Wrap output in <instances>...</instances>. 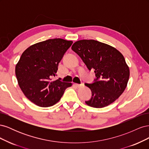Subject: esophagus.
I'll return each instance as SVG.
<instances>
[{"label":"esophagus","instance_id":"obj_1","mask_svg":"<svg viewBox=\"0 0 149 149\" xmlns=\"http://www.w3.org/2000/svg\"><path fill=\"white\" fill-rule=\"evenodd\" d=\"M74 86H76V88H81V86H83V84L82 83V84H79L74 83Z\"/></svg>","mask_w":149,"mask_h":149}]
</instances>
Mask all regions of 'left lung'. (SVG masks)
Segmentation results:
<instances>
[{"label": "left lung", "mask_w": 149, "mask_h": 149, "mask_svg": "<svg viewBox=\"0 0 149 149\" xmlns=\"http://www.w3.org/2000/svg\"><path fill=\"white\" fill-rule=\"evenodd\" d=\"M71 49L88 69L95 73L94 81L84 84L92 93L91 99L85 102L93 107L102 108L118 99L127 86L130 74L123 55L115 48L94 40H79Z\"/></svg>", "instance_id": "left-lung-1"}]
</instances>
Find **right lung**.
Here are the masks:
<instances>
[{"instance_id":"right-lung-1","label":"right lung","mask_w":149,"mask_h":149,"mask_svg":"<svg viewBox=\"0 0 149 149\" xmlns=\"http://www.w3.org/2000/svg\"><path fill=\"white\" fill-rule=\"evenodd\" d=\"M73 42L49 39L30 46L22 53L15 67L19 86L29 100L40 107H49L60 101L71 83L53 81L58 64Z\"/></svg>"}]
</instances>
